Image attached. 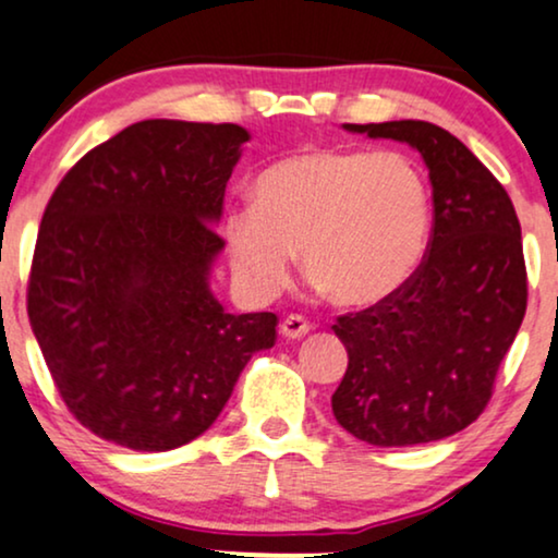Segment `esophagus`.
<instances>
[{
  "label": "esophagus",
  "mask_w": 558,
  "mask_h": 558,
  "mask_svg": "<svg viewBox=\"0 0 558 558\" xmlns=\"http://www.w3.org/2000/svg\"><path fill=\"white\" fill-rule=\"evenodd\" d=\"M308 331H312V324H308L306 316L301 314L286 316L283 324H280V335L288 337V340H301V337H306Z\"/></svg>",
  "instance_id": "obj_1"
}]
</instances>
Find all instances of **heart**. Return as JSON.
<instances>
[{"instance_id":"obj_1","label":"heart","mask_w":558,"mask_h":558,"mask_svg":"<svg viewBox=\"0 0 558 558\" xmlns=\"http://www.w3.org/2000/svg\"><path fill=\"white\" fill-rule=\"evenodd\" d=\"M252 195L223 218V236L257 299L283 291L293 250L331 301L355 308L397 293L425 255L429 190L404 154L306 149L263 169Z\"/></svg>"}]
</instances>
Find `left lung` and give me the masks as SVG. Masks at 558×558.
Segmentation results:
<instances>
[{
  "instance_id": "8db88e82",
  "label": "left lung",
  "mask_w": 558,
  "mask_h": 558,
  "mask_svg": "<svg viewBox=\"0 0 558 558\" xmlns=\"http://www.w3.org/2000/svg\"><path fill=\"white\" fill-rule=\"evenodd\" d=\"M420 151L433 234L397 293L337 319L348 371L331 412L357 440L420 446L469 427L489 404L527 306L523 236L510 195L466 146L427 121L355 125Z\"/></svg>"
}]
</instances>
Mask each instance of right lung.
<instances>
[{"label":"right lung","instance_id":"1","mask_svg":"<svg viewBox=\"0 0 558 558\" xmlns=\"http://www.w3.org/2000/svg\"><path fill=\"white\" fill-rule=\"evenodd\" d=\"M234 123L141 121L48 201L27 316L69 412L102 440L172 450L214 425L278 316L229 314L208 275L242 144Z\"/></svg>","mask_w":558,"mask_h":558}]
</instances>
